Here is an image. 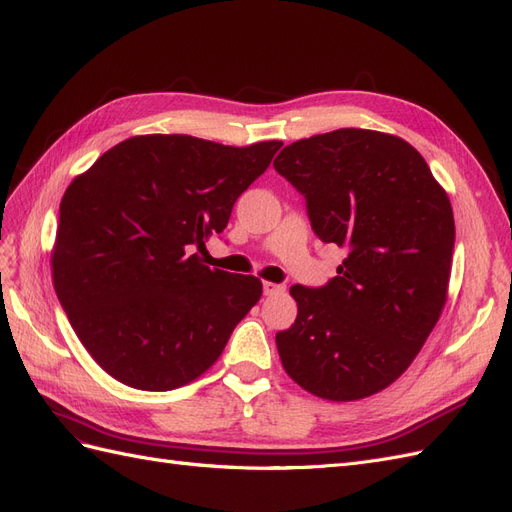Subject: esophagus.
<instances>
[{"label": "esophagus", "instance_id": "34e87169", "mask_svg": "<svg viewBox=\"0 0 512 512\" xmlns=\"http://www.w3.org/2000/svg\"><path fill=\"white\" fill-rule=\"evenodd\" d=\"M262 290H265L267 297H275V294H282V292L286 290V286L273 284V282H265V284H262Z\"/></svg>", "mask_w": 512, "mask_h": 512}]
</instances>
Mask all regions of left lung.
<instances>
[{
  "label": "left lung",
  "mask_w": 512,
  "mask_h": 512,
  "mask_svg": "<svg viewBox=\"0 0 512 512\" xmlns=\"http://www.w3.org/2000/svg\"><path fill=\"white\" fill-rule=\"evenodd\" d=\"M324 243L344 247L322 288L292 286L299 314L275 335L286 374L329 401L393 384L421 352L448 297L453 207L404 138L342 128L292 143L273 162Z\"/></svg>",
  "instance_id": "obj_1"
}]
</instances>
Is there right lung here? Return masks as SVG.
I'll return each instance as SVG.
<instances>
[{
	"mask_svg": "<svg viewBox=\"0 0 512 512\" xmlns=\"http://www.w3.org/2000/svg\"><path fill=\"white\" fill-rule=\"evenodd\" d=\"M280 147L145 134L74 177L59 205L53 284L108 376L132 389L173 391L220 359L262 282L209 269L194 250L226 228L235 200Z\"/></svg>",
	"mask_w": 512,
	"mask_h": 512,
	"instance_id": "right-lung-1",
	"label": "right lung"
}]
</instances>
